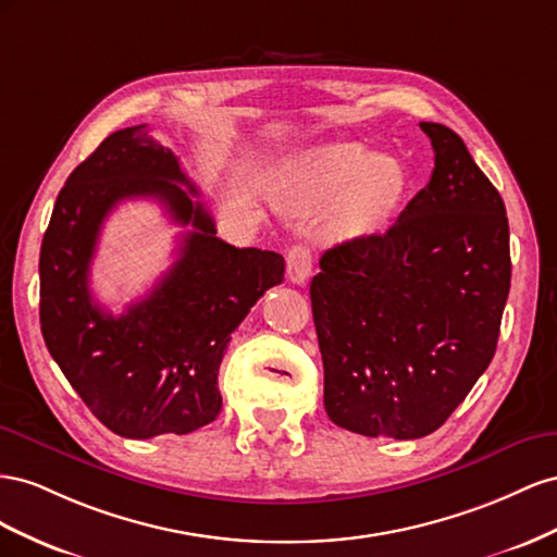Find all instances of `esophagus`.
<instances>
[{
    "label": "esophagus",
    "instance_id": "1",
    "mask_svg": "<svg viewBox=\"0 0 557 557\" xmlns=\"http://www.w3.org/2000/svg\"><path fill=\"white\" fill-rule=\"evenodd\" d=\"M312 273V253L304 245H294L287 253V275L294 284H306Z\"/></svg>",
    "mask_w": 557,
    "mask_h": 557
}]
</instances>
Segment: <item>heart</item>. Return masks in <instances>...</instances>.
Instances as JSON below:
<instances>
[{"label":"heart","instance_id":"heart-1","mask_svg":"<svg viewBox=\"0 0 557 557\" xmlns=\"http://www.w3.org/2000/svg\"><path fill=\"white\" fill-rule=\"evenodd\" d=\"M408 172L399 158L377 156L361 141H331L306 151L289 170L284 198L296 210H317L338 200L343 233H371L399 208Z\"/></svg>","mask_w":557,"mask_h":557}]
</instances>
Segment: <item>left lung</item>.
Instances as JSON below:
<instances>
[{
    "label": "left lung",
    "instance_id": "obj_1",
    "mask_svg": "<svg viewBox=\"0 0 557 557\" xmlns=\"http://www.w3.org/2000/svg\"><path fill=\"white\" fill-rule=\"evenodd\" d=\"M420 128L432 180L385 233L326 249L310 284L326 416L363 436L436 432L495 357L511 289L499 190L457 133Z\"/></svg>",
    "mask_w": 557,
    "mask_h": 557
}]
</instances>
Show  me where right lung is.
<instances>
[{
	"mask_svg": "<svg viewBox=\"0 0 557 557\" xmlns=\"http://www.w3.org/2000/svg\"><path fill=\"white\" fill-rule=\"evenodd\" d=\"M194 196L180 158L141 123L111 133L70 174L44 233L46 347L92 416L125 438L210 424L221 410L216 375L233 331L284 280L280 253L219 240ZM128 197H156L175 223L195 231L152 294L111 315L89 294V261L106 214Z\"/></svg>",
	"mask_w": 557,
	"mask_h": 557,
	"instance_id": "1",
	"label": "right lung"
}]
</instances>
